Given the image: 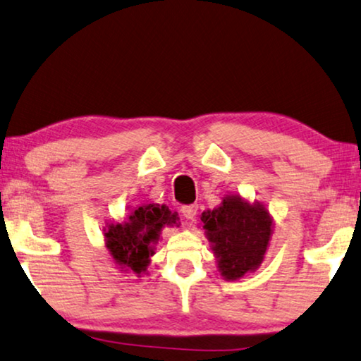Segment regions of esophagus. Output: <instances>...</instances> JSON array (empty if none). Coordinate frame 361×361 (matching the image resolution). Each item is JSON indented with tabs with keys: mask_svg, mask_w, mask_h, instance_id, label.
Returning <instances> with one entry per match:
<instances>
[{
	"mask_svg": "<svg viewBox=\"0 0 361 361\" xmlns=\"http://www.w3.org/2000/svg\"><path fill=\"white\" fill-rule=\"evenodd\" d=\"M180 212H182V216H184L185 219L193 221L198 213V207L197 205H185V207H182Z\"/></svg>",
	"mask_w": 361,
	"mask_h": 361,
	"instance_id": "esophagus-1",
	"label": "esophagus"
}]
</instances>
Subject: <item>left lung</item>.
Returning a JSON list of instances; mask_svg holds the SVG:
<instances>
[{
	"instance_id": "1",
	"label": "left lung",
	"mask_w": 361,
	"mask_h": 361,
	"mask_svg": "<svg viewBox=\"0 0 361 361\" xmlns=\"http://www.w3.org/2000/svg\"><path fill=\"white\" fill-rule=\"evenodd\" d=\"M200 219L224 280H239L260 267L275 224L264 203L229 193L216 208L203 212Z\"/></svg>"
}]
</instances>
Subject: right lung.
Segmentation results:
<instances>
[{
    "label": "right lung",
    "instance_id": "1",
    "mask_svg": "<svg viewBox=\"0 0 361 361\" xmlns=\"http://www.w3.org/2000/svg\"><path fill=\"white\" fill-rule=\"evenodd\" d=\"M179 215L159 203H143L133 208L120 223H107L104 241L109 259L123 274L142 276L154 255V245L164 228H179Z\"/></svg>",
    "mask_w": 361,
    "mask_h": 361
}]
</instances>
